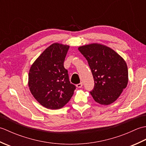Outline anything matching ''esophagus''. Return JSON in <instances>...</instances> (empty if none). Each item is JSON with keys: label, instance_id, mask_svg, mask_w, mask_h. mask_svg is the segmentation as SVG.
<instances>
[{"label": "esophagus", "instance_id": "34e87169", "mask_svg": "<svg viewBox=\"0 0 146 146\" xmlns=\"http://www.w3.org/2000/svg\"><path fill=\"white\" fill-rule=\"evenodd\" d=\"M76 86L78 88H82V86H83V83H78V84L76 85Z\"/></svg>", "mask_w": 146, "mask_h": 146}]
</instances>
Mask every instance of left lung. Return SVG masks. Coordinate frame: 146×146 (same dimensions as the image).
<instances>
[{"instance_id":"8db88e82","label":"left lung","mask_w":146,"mask_h":146,"mask_svg":"<svg viewBox=\"0 0 146 146\" xmlns=\"http://www.w3.org/2000/svg\"><path fill=\"white\" fill-rule=\"evenodd\" d=\"M78 50L87 60L94 77V87L90 92L92 97L101 105L112 104L127 85L125 61L113 49L102 44L80 46Z\"/></svg>"}]
</instances>
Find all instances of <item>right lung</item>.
<instances>
[{
  "label": "right lung",
  "mask_w": 146,
  "mask_h": 146,
  "mask_svg": "<svg viewBox=\"0 0 146 146\" xmlns=\"http://www.w3.org/2000/svg\"><path fill=\"white\" fill-rule=\"evenodd\" d=\"M69 48V46L54 43L42 52L30 68V91L40 104L49 109L64 107L76 89L64 67Z\"/></svg>",
  "instance_id": "obj_1"
}]
</instances>
